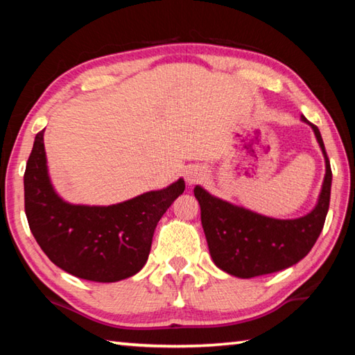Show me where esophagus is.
<instances>
[{"mask_svg":"<svg viewBox=\"0 0 355 355\" xmlns=\"http://www.w3.org/2000/svg\"><path fill=\"white\" fill-rule=\"evenodd\" d=\"M203 178H205V171L202 167H191V169L186 171V182H188V184L199 183Z\"/></svg>","mask_w":355,"mask_h":355,"instance_id":"obj_1","label":"esophagus"}]
</instances>
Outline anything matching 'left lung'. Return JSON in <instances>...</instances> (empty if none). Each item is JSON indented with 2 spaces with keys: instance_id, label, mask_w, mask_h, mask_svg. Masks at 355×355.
<instances>
[{
  "instance_id": "1",
  "label": "left lung",
  "mask_w": 355,
  "mask_h": 355,
  "mask_svg": "<svg viewBox=\"0 0 355 355\" xmlns=\"http://www.w3.org/2000/svg\"><path fill=\"white\" fill-rule=\"evenodd\" d=\"M300 120L313 130L326 163L321 192L310 213L294 219L269 218L219 199L199 184L194 188L209 255L220 271L238 279L284 271L302 260L320 236L329 211L332 171L320 130L304 116Z\"/></svg>"
}]
</instances>
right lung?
<instances>
[{"mask_svg":"<svg viewBox=\"0 0 355 355\" xmlns=\"http://www.w3.org/2000/svg\"><path fill=\"white\" fill-rule=\"evenodd\" d=\"M44 131L35 136L23 180L28 224L40 249L58 268L84 280L112 284L137 274L159 219L183 194L184 180L114 205L70 203L51 183Z\"/></svg>","mask_w":355,"mask_h":355,"instance_id":"add662e5","label":"right lung"}]
</instances>
